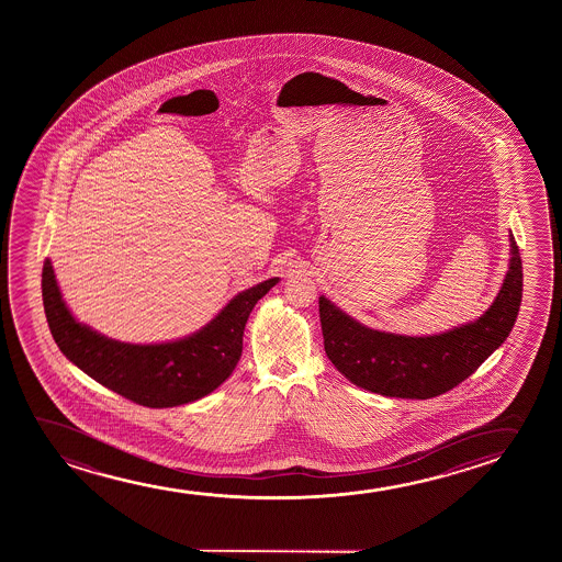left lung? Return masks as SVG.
<instances>
[{
	"label": "left lung",
	"mask_w": 562,
	"mask_h": 562,
	"mask_svg": "<svg viewBox=\"0 0 562 562\" xmlns=\"http://www.w3.org/2000/svg\"><path fill=\"white\" fill-rule=\"evenodd\" d=\"M522 301V259L510 234L508 272L492 307L474 323L438 336L372 330L318 297L324 351L362 390L401 400H430L453 390L508 338Z\"/></svg>",
	"instance_id": "8db88e82"
}]
</instances>
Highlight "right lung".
Returning a JSON list of instances; mask_svg holds the SVG:
<instances>
[{
    "instance_id": "obj_1",
    "label": "right lung",
    "mask_w": 562,
    "mask_h": 562,
    "mask_svg": "<svg viewBox=\"0 0 562 562\" xmlns=\"http://www.w3.org/2000/svg\"><path fill=\"white\" fill-rule=\"evenodd\" d=\"M277 284L278 278H269L238 293L188 338L138 346L105 338L78 323L63 301L49 259L42 270L44 311L61 353L111 392L151 408L177 407L215 392L238 364L255 303Z\"/></svg>"
}]
</instances>
